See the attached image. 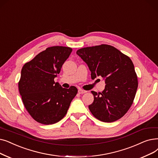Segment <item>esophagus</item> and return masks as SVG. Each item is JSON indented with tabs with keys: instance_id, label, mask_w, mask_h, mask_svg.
<instances>
[{
	"instance_id": "obj_1",
	"label": "esophagus",
	"mask_w": 158,
	"mask_h": 158,
	"mask_svg": "<svg viewBox=\"0 0 158 158\" xmlns=\"http://www.w3.org/2000/svg\"><path fill=\"white\" fill-rule=\"evenodd\" d=\"M86 92V91L82 90V89H79V90H78V93H79V94H85Z\"/></svg>"
}]
</instances>
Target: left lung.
<instances>
[{"label":"left lung","mask_w":158,"mask_h":158,"mask_svg":"<svg viewBox=\"0 0 158 158\" xmlns=\"http://www.w3.org/2000/svg\"><path fill=\"white\" fill-rule=\"evenodd\" d=\"M76 53L87 64L94 79L105 81L102 92H91L94 102L89 110L98 119L112 123L121 118L133 103L138 86L132 60L114 46L101 44L79 49Z\"/></svg>","instance_id":"8db88e82"}]
</instances>
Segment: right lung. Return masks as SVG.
<instances>
[{"label":"right lung","instance_id":"right-lung-1","mask_svg":"<svg viewBox=\"0 0 158 158\" xmlns=\"http://www.w3.org/2000/svg\"><path fill=\"white\" fill-rule=\"evenodd\" d=\"M72 52L69 47L47 48L22 68L19 93L27 111L41 124L52 125L62 119L77 94L76 87L64 88L54 81Z\"/></svg>","mask_w":158,"mask_h":158}]
</instances>
